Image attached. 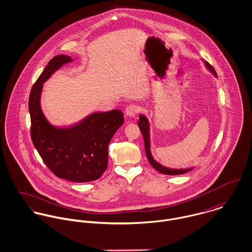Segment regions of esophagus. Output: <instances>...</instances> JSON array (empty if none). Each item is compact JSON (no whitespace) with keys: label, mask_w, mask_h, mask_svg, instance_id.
I'll return each mask as SVG.
<instances>
[{"label":"esophagus","mask_w":252,"mask_h":252,"mask_svg":"<svg viewBox=\"0 0 252 252\" xmlns=\"http://www.w3.org/2000/svg\"><path fill=\"white\" fill-rule=\"evenodd\" d=\"M138 110H139V108H138L137 106L129 105V106H127L126 108H125V114L127 116H129V117H133V116H135L138 113Z\"/></svg>","instance_id":"obj_1"}]
</instances>
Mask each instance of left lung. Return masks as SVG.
<instances>
[{"label":"left lung","instance_id":"1","mask_svg":"<svg viewBox=\"0 0 252 252\" xmlns=\"http://www.w3.org/2000/svg\"><path fill=\"white\" fill-rule=\"evenodd\" d=\"M206 66L211 70V72H214V74H216V72L214 69V67H212V65H210L208 62L205 63ZM138 125H139V128L142 132V135L144 137V147H145V153H146V156H147V159L150 163V165L156 170L158 171L159 173L161 174H164V175H170V176H176V175H182V174H185L189 171H191L192 169H183V170H174V169H169V168H166V167H163L161 164H159L158 162H156L151 153H150V147H149V126H148V121L147 119L145 118V116L144 115H140V120L138 122Z\"/></svg>","mask_w":252,"mask_h":252}]
</instances>
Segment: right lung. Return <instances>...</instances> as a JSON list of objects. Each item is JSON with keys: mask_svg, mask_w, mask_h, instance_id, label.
<instances>
[{"mask_svg": "<svg viewBox=\"0 0 252 252\" xmlns=\"http://www.w3.org/2000/svg\"><path fill=\"white\" fill-rule=\"evenodd\" d=\"M63 54L53 57L34 83L29 97L31 139L48 169L58 178L73 182L98 180L106 171L108 144L124 123L120 109L96 112L70 128H55L44 117L39 98L42 83L63 64Z\"/></svg>", "mask_w": 252, "mask_h": 252, "instance_id": "right-lung-1", "label": "right lung"}]
</instances>
